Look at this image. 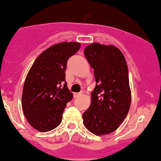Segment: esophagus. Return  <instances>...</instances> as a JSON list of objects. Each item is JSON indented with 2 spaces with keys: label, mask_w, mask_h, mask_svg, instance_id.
Instances as JSON below:
<instances>
[{
  "label": "esophagus",
  "mask_w": 161,
  "mask_h": 161,
  "mask_svg": "<svg viewBox=\"0 0 161 161\" xmlns=\"http://www.w3.org/2000/svg\"><path fill=\"white\" fill-rule=\"evenodd\" d=\"M81 95H82V93H74V94H73V97H79Z\"/></svg>",
  "instance_id": "1"
}]
</instances>
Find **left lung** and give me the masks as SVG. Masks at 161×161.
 Segmentation results:
<instances>
[{"label": "left lung", "mask_w": 161, "mask_h": 161, "mask_svg": "<svg viewBox=\"0 0 161 161\" xmlns=\"http://www.w3.org/2000/svg\"><path fill=\"white\" fill-rule=\"evenodd\" d=\"M84 54L94 69L96 86L83 123L94 134L115 131L128 113L131 101L128 68L122 52L113 46L92 43Z\"/></svg>", "instance_id": "obj_1"}]
</instances>
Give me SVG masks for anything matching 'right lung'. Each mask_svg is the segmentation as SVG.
Returning a JSON list of instances; mask_svg holds the SVG:
<instances>
[{
	"label": "right lung",
	"instance_id": "add662e5",
	"mask_svg": "<svg viewBox=\"0 0 161 161\" xmlns=\"http://www.w3.org/2000/svg\"><path fill=\"white\" fill-rule=\"evenodd\" d=\"M81 44L64 42L52 46L38 56L25 79L22 106L28 123L41 132L57 127L67 103L73 98L67 88V61Z\"/></svg>",
	"mask_w": 161,
	"mask_h": 161
}]
</instances>
